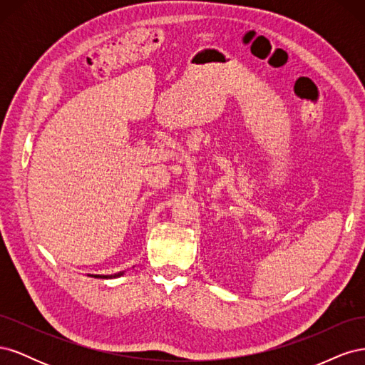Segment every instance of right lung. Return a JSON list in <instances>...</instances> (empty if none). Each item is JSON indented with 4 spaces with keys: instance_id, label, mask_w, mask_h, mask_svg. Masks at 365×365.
<instances>
[{
    "instance_id": "1",
    "label": "right lung",
    "mask_w": 365,
    "mask_h": 365,
    "mask_svg": "<svg viewBox=\"0 0 365 365\" xmlns=\"http://www.w3.org/2000/svg\"><path fill=\"white\" fill-rule=\"evenodd\" d=\"M123 274H125V271L117 272V274H111V275H101V274H88V275H90V277H96V279H117Z\"/></svg>"
}]
</instances>
